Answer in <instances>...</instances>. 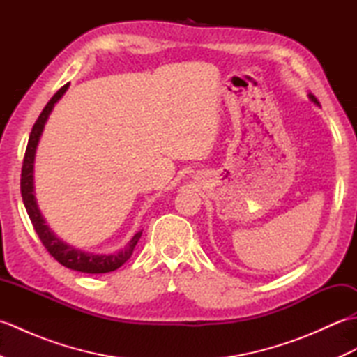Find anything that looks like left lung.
Returning a JSON list of instances; mask_svg holds the SVG:
<instances>
[{"label":"left lung","instance_id":"8db88e82","mask_svg":"<svg viewBox=\"0 0 357 357\" xmlns=\"http://www.w3.org/2000/svg\"><path fill=\"white\" fill-rule=\"evenodd\" d=\"M308 100H310V101H312V102H314L316 105H319V101H317V100H316V98H314V95H312V93H310V95H308Z\"/></svg>","mask_w":357,"mask_h":357}]
</instances>
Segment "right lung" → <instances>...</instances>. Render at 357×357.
Here are the masks:
<instances>
[{
	"instance_id": "1",
	"label": "right lung",
	"mask_w": 357,
	"mask_h": 357,
	"mask_svg": "<svg viewBox=\"0 0 357 357\" xmlns=\"http://www.w3.org/2000/svg\"><path fill=\"white\" fill-rule=\"evenodd\" d=\"M70 82H67L58 92L53 95L52 100L45 105L41 115L38 116L36 123L33 124L32 132L29 136L24 161H22V170H21V196L22 202H24V207L27 210V215L30 221L33 224V229L38 236H40L43 245L47 248V252L55 257V259L64 265V267L81 271V273H90V275H100V273H109L118 270L121 265L127 262L128 257L132 256L135 245L138 244V241L142 234V230L136 231L133 238L127 242V245L123 250H118V252L113 253H90L84 252V250H79L70 244H67L61 238H58L50 227L45 222V219L41 213L40 207H38V202L35 198V184H33V167H35V155H36V147L38 142L44 130V126L47 123L49 115L52 113L55 104L61 100L63 95L67 92Z\"/></svg>"
}]
</instances>
